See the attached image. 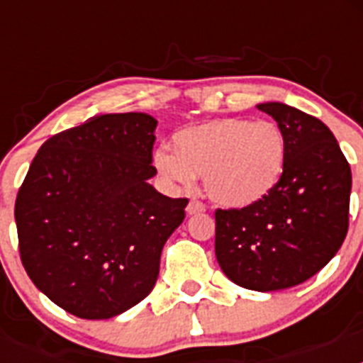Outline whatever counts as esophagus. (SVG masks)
I'll return each mask as SVG.
<instances>
[{
  "mask_svg": "<svg viewBox=\"0 0 363 363\" xmlns=\"http://www.w3.org/2000/svg\"><path fill=\"white\" fill-rule=\"evenodd\" d=\"M205 211V205L200 200H191L187 205V214H200Z\"/></svg>",
  "mask_w": 363,
  "mask_h": 363,
  "instance_id": "34e87169",
  "label": "esophagus"
}]
</instances>
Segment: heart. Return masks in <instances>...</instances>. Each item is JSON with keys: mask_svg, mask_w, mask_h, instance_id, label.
<instances>
[{"mask_svg": "<svg viewBox=\"0 0 363 363\" xmlns=\"http://www.w3.org/2000/svg\"><path fill=\"white\" fill-rule=\"evenodd\" d=\"M174 152H154V167L171 184L189 185L203 176L207 196L227 209H243L267 198L285 172L287 143L267 120L220 118L191 125L172 138Z\"/></svg>", "mask_w": 363, "mask_h": 363, "instance_id": "1", "label": "heart"}]
</instances>
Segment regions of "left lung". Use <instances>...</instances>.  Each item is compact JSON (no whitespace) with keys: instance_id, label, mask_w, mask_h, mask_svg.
<instances>
[{"instance_id":"1","label":"left lung","mask_w":363,"mask_h":363,"mask_svg":"<svg viewBox=\"0 0 363 363\" xmlns=\"http://www.w3.org/2000/svg\"><path fill=\"white\" fill-rule=\"evenodd\" d=\"M287 143L278 187L243 209H216L214 251L240 287L280 291L303 284L338 252L349 229L351 167L318 118L278 101L259 104Z\"/></svg>"}]
</instances>
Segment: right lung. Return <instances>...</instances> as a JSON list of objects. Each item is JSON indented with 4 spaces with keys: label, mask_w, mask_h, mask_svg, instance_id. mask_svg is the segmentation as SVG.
<instances>
[{
    "label": "right lung",
    "mask_w": 363,
    "mask_h": 363,
    "mask_svg": "<svg viewBox=\"0 0 363 363\" xmlns=\"http://www.w3.org/2000/svg\"><path fill=\"white\" fill-rule=\"evenodd\" d=\"M156 125L149 114L123 112L54 134L19 187L21 264L45 296L78 318L107 320L140 303L184 221L187 198L149 184Z\"/></svg>",
    "instance_id": "1"
}]
</instances>
